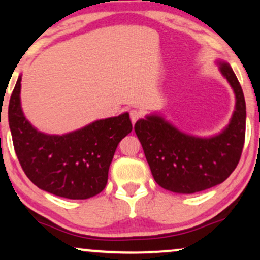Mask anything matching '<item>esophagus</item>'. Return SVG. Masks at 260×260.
<instances>
[{"instance_id": "1", "label": "esophagus", "mask_w": 260, "mask_h": 260, "mask_svg": "<svg viewBox=\"0 0 260 260\" xmlns=\"http://www.w3.org/2000/svg\"><path fill=\"white\" fill-rule=\"evenodd\" d=\"M129 116H131V121H132V123L134 124L141 117V113L137 109H132L129 111Z\"/></svg>"}]
</instances>
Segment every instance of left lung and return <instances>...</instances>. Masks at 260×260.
Wrapping results in <instances>:
<instances>
[{"label": "left lung", "instance_id": "left-lung-1", "mask_svg": "<svg viewBox=\"0 0 260 260\" xmlns=\"http://www.w3.org/2000/svg\"><path fill=\"white\" fill-rule=\"evenodd\" d=\"M218 64L236 98L231 122L221 133L193 137L157 115L137 121L134 126L154 181L164 189L192 194L211 188L228 179L238 166L245 143V97L229 63L218 61Z\"/></svg>", "mask_w": 260, "mask_h": 260}]
</instances>
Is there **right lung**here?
Wrapping results in <instances>:
<instances>
[{
  "instance_id": "1",
  "label": "right lung",
  "mask_w": 260,
  "mask_h": 260,
  "mask_svg": "<svg viewBox=\"0 0 260 260\" xmlns=\"http://www.w3.org/2000/svg\"><path fill=\"white\" fill-rule=\"evenodd\" d=\"M21 77L8 107L13 145L26 176L38 188L68 199H87L108 182L115 150L132 132L129 114L94 121L81 129L49 136L26 120L20 104Z\"/></svg>"
}]
</instances>
